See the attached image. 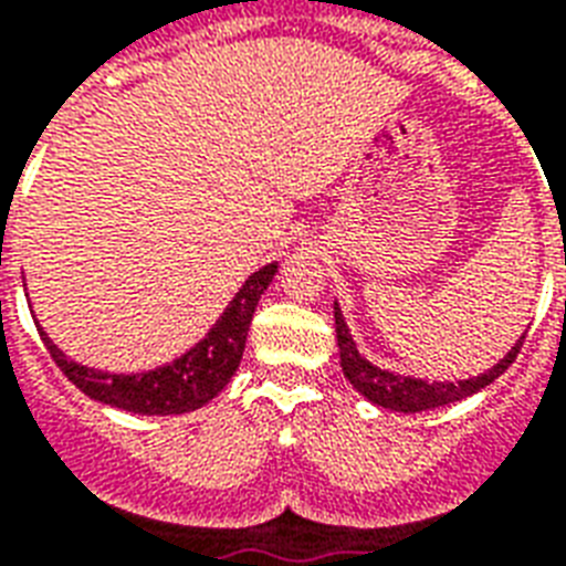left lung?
<instances>
[{"mask_svg": "<svg viewBox=\"0 0 566 566\" xmlns=\"http://www.w3.org/2000/svg\"><path fill=\"white\" fill-rule=\"evenodd\" d=\"M335 332H338V350H340V368H344V377L350 379L353 386L359 388L361 395L377 403V407L395 409V412H424V409L448 407V403H457V400L469 398L474 391H481L490 382L502 377L504 370L511 368L513 359L523 350V340H516L507 356H504L495 368H490L481 377L460 379V382H424V379L412 377H398V374H388V370L374 368L370 361H365L353 344L350 332H347V323L340 317L338 305H335Z\"/></svg>", "mask_w": 566, "mask_h": 566, "instance_id": "8db88e82", "label": "left lung"}]
</instances>
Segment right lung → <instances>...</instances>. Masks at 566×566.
Masks as SVG:
<instances>
[{
	"instance_id": "add662e5",
	"label": "right lung",
	"mask_w": 566,
	"mask_h": 566,
	"mask_svg": "<svg viewBox=\"0 0 566 566\" xmlns=\"http://www.w3.org/2000/svg\"><path fill=\"white\" fill-rule=\"evenodd\" d=\"M273 275L275 264H266L264 270L249 275V282L228 305L222 321L216 323L213 332L198 344L196 350H189L187 356H180L166 368L148 370V374H103V370L82 368L67 359L43 332L41 338L64 377L88 398L127 409V412H139V416H180L189 409L205 407L207 400H213L228 386V379L234 377V370L240 368V359H243L252 314L266 284L273 282Z\"/></svg>"
}]
</instances>
